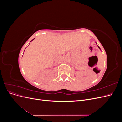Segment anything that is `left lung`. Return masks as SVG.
<instances>
[{
	"label": "left lung",
	"instance_id": "8db88e82",
	"mask_svg": "<svg viewBox=\"0 0 122 122\" xmlns=\"http://www.w3.org/2000/svg\"><path fill=\"white\" fill-rule=\"evenodd\" d=\"M96 44H97V43H96ZM98 48H99L100 49V50H101V49H100V47H99L98 46Z\"/></svg>",
	"mask_w": 122,
	"mask_h": 122
}]
</instances>
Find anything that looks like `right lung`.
Instances as JSON below:
<instances>
[{
	"mask_svg": "<svg viewBox=\"0 0 122 122\" xmlns=\"http://www.w3.org/2000/svg\"><path fill=\"white\" fill-rule=\"evenodd\" d=\"M34 40V39H33V40ZM30 42H31V41H30Z\"/></svg>",
	"mask_w": 122,
	"mask_h": 122,
	"instance_id": "right-lung-1",
	"label": "right lung"
}]
</instances>
